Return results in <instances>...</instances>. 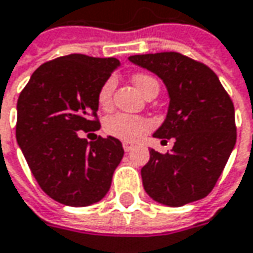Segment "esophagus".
Returning <instances> with one entry per match:
<instances>
[{"label":"esophagus","mask_w":253,"mask_h":253,"mask_svg":"<svg viewBox=\"0 0 253 253\" xmlns=\"http://www.w3.org/2000/svg\"><path fill=\"white\" fill-rule=\"evenodd\" d=\"M133 148H134V145H131V143H127V142L123 143V149L126 150V152H130Z\"/></svg>","instance_id":"obj_1"}]
</instances>
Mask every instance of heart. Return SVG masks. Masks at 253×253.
<instances>
[{"label": "heart", "instance_id": "1", "mask_svg": "<svg viewBox=\"0 0 253 253\" xmlns=\"http://www.w3.org/2000/svg\"><path fill=\"white\" fill-rule=\"evenodd\" d=\"M133 84L139 89V92L145 97L150 91L159 89V84L153 77L146 75V74H137L133 77ZM116 86L114 78H110L104 82L98 91V104L107 108L111 104V97L113 91ZM150 122L145 117L140 116H133V114H126V113H119L114 116H110L105 123H104V130L110 136H114L120 140L125 142H136L143 133H146L150 128Z\"/></svg>", "mask_w": 253, "mask_h": 253}]
</instances>
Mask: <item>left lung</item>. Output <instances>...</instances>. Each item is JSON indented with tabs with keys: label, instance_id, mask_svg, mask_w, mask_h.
<instances>
[{
	"label": "left lung",
	"instance_id": "obj_1",
	"mask_svg": "<svg viewBox=\"0 0 253 253\" xmlns=\"http://www.w3.org/2000/svg\"><path fill=\"white\" fill-rule=\"evenodd\" d=\"M128 60L159 77L167 86L168 113L153 137L173 139L168 153L150 149L142 168L152 200L181 207L214 188L236 143L235 107L217 75L176 52L134 55Z\"/></svg>",
	"mask_w": 253,
	"mask_h": 253
}]
</instances>
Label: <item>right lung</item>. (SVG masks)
Segmentation results:
<instances>
[{
	"label": "right lung",
	"instance_id": "1",
	"mask_svg": "<svg viewBox=\"0 0 253 253\" xmlns=\"http://www.w3.org/2000/svg\"><path fill=\"white\" fill-rule=\"evenodd\" d=\"M120 66L116 58L68 55L39 66L17 101L15 137L40 188L60 204L86 207L103 200L125 150L98 130V91Z\"/></svg>",
	"mask_w": 253,
	"mask_h": 253
}]
</instances>
